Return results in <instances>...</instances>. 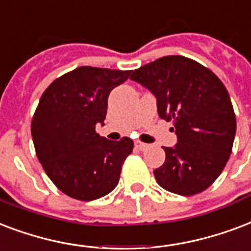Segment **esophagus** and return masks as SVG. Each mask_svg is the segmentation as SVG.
<instances>
[{"instance_id":"1","label":"esophagus","mask_w":251,"mask_h":251,"mask_svg":"<svg viewBox=\"0 0 251 251\" xmlns=\"http://www.w3.org/2000/svg\"><path fill=\"white\" fill-rule=\"evenodd\" d=\"M135 147H137V149H139V150H146L147 147H149V145L141 142V141H135Z\"/></svg>"}]
</instances>
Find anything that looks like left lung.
<instances>
[{
	"label": "left lung",
	"mask_w": 251,
	"mask_h": 251,
	"mask_svg": "<svg viewBox=\"0 0 251 251\" xmlns=\"http://www.w3.org/2000/svg\"><path fill=\"white\" fill-rule=\"evenodd\" d=\"M130 79L155 96L160 118L174 124L177 143L163 147L154 170L158 184L192 196L219 177L232 152L236 116L223 81L206 67L180 55L163 56L133 71Z\"/></svg>",
	"instance_id": "8db88e82"
}]
</instances>
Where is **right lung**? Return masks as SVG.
<instances>
[{
	"label": "right lung",
	"mask_w": 251,
	"mask_h": 251,
	"mask_svg": "<svg viewBox=\"0 0 251 251\" xmlns=\"http://www.w3.org/2000/svg\"><path fill=\"white\" fill-rule=\"evenodd\" d=\"M131 71L79 67L43 92L31 122L36 156L53 184L81 201L100 199L116 188L134 142L109 141L96 133L104 125L108 97Z\"/></svg>",
	"instance_id": "obj_1"
}]
</instances>
